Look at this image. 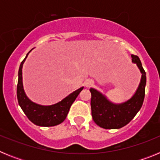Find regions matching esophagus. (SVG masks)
Returning a JSON list of instances; mask_svg holds the SVG:
<instances>
[{"label": "esophagus", "mask_w": 160, "mask_h": 160, "mask_svg": "<svg viewBox=\"0 0 160 160\" xmlns=\"http://www.w3.org/2000/svg\"><path fill=\"white\" fill-rule=\"evenodd\" d=\"M93 84H94V82H93V80H91V79H87V80H86L84 82V85L86 87H90Z\"/></svg>", "instance_id": "esophagus-1"}]
</instances>
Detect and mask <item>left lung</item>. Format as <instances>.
Instances as JSON below:
<instances>
[{"label": "left lung", "instance_id": "8db88e82", "mask_svg": "<svg viewBox=\"0 0 160 160\" xmlns=\"http://www.w3.org/2000/svg\"><path fill=\"white\" fill-rule=\"evenodd\" d=\"M132 62L137 65L142 73V78L136 92L125 102L115 104L107 99L98 90L90 89L91 93V114L98 126L104 129H119L129 123L142 107L145 97L146 72L138 56L131 54Z\"/></svg>", "mask_w": 160, "mask_h": 160}]
</instances>
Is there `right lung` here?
<instances>
[{
	"label": "right lung",
	"instance_id": "add662e5",
	"mask_svg": "<svg viewBox=\"0 0 160 160\" xmlns=\"http://www.w3.org/2000/svg\"><path fill=\"white\" fill-rule=\"evenodd\" d=\"M28 54L22 62L18 71V82L17 96L18 103L22 111L32 123L40 127H53L58 125L66 119L70 108L76 98L83 90V87L78 89L65 98L59 102L51 106H42L32 102L25 94L22 83V66Z\"/></svg>",
	"mask_w": 160,
	"mask_h": 160
}]
</instances>
